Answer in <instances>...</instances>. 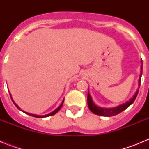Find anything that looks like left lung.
Wrapping results in <instances>:
<instances>
[{"instance_id":"1","label":"left lung","mask_w":149,"mask_h":149,"mask_svg":"<svg viewBox=\"0 0 149 149\" xmlns=\"http://www.w3.org/2000/svg\"><path fill=\"white\" fill-rule=\"evenodd\" d=\"M141 70H140V74H139V84H138V89H136V93H134L132 98L129 101H126L125 103L119 105V106L114 107H110V108H104V107H98L93 102V98L91 97L90 94L88 90V95H87V104L88 107H89V110L91 112H93L94 114L98 116H113L117 115V114L120 113L121 112L127 109L131 104L134 103V100L136 99V96H137L138 92H139V88L140 86V82H141V77L142 74H143V61H141Z\"/></svg>"}]
</instances>
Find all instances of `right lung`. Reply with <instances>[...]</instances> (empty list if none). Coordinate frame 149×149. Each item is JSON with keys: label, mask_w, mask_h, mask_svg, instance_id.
<instances>
[{"label": "right lung", "mask_w": 149, "mask_h": 149, "mask_svg": "<svg viewBox=\"0 0 149 149\" xmlns=\"http://www.w3.org/2000/svg\"><path fill=\"white\" fill-rule=\"evenodd\" d=\"M10 97H11L12 100H13V98H12V95H11V94H10ZM13 103H14V104H15V106L17 107V108H18V110H20L21 111L24 112L23 110H21V109H20V107H18V105H17L16 104H15V102H14V101H13ZM63 102H64V99H63V102H62V103H61V104H60V106H59L58 107H57V108L56 109V110H54V111H52V112H51V113H50L47 114V115H44V116H39V115H35V114H31V113H26V112H24V113H25L28 114V115H30V116H33V117H36V118H45V117L51 116H53V115H54V114H56V113H57V112H58L59 110H60V108H61V107H62V106H63Z\"/></svg>", "instance_id": "right-lung-1"}]
</instances>
